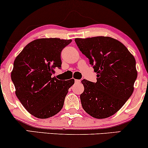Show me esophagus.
I'll return each mask as SVG.
<instances>
[{
  "label": "esophagus",
  "mask_w": 148,
  "mask_h": 148,
  "mask_svg": "<svg viewBox=\"0 0 148 148\" xmlns=\"http://www.w3.org/2000/svg\"><path fill=\"white\" fill-rule=\"evenodd\" d=\"M74 82H75V83H81V80L75 79V80H74Z\"/></svg>",
  "instance_id": "obj_1"
}]
</instances>
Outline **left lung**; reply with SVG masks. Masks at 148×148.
I'll list each match as a JSON object with an SVG mask.
<instances>
[{
  "label": "left lung",
  "mask_w": 148,
  "mask_h": 148,
  "mask_svg": "<svg viewBox=\"0 0 148 148\" xmlns=\"http://www.w3.org/2000/svg\"><path fill=\"white\" fill-rule=\"evenodd\" d=\"M80 51L97 74L96 83L83 79L82 107L96 119L118 112L134 91L137 78L136 60L123 44L108 36L75 38Z\"/></svg>",
  "instance_id": "1"
}]
</instances>
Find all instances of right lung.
Returning a JSON list of instances; mask_svg holds the SVG:
<instances>
[{
	"label": "right lung",
	"instance_id": "1",
	"mask_svg": "<svg viewBox=\"0 0 148 148\" xmlns=\"http://www.w3.org/2000/svg\"><path fill=\"white\" fill-rule=\"evenodd\" d=\"M72 40L56 38L33 40L23 48L14 62L11 73L16 95L28 112L38 119L53 116L63 108L74 79L53 77L61 68L60 53Z\"/></svg>",
	"mask_w": 148,
	"mask_h": 148
}]
</instances>
